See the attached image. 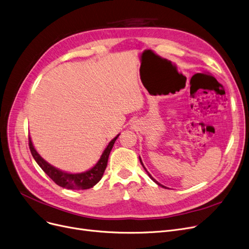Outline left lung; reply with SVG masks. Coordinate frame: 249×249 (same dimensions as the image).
I'll return each mask as SVG.
<instances>
[{
  "mask_svg": "<svg viewBox=\"0 0 249 249\" xmlns=\"http://www.w3.org/2000/svg\"><path fill=\"white\" fill-rule=\"evenodd\" d=\"M139 160H140V163H142V166H143V164H142V159H140V158H139ZM143 168H144V166H143ZM144 170H145V171H146V169H145V168H144ZM146 173H147V174H148V176H149V177H150V179H151V180H153V181H155V182H156V183H157V184H158V185H160V186H161V187H165V186H163V185H161V184H160V183H159V182H158V181H157V180H156V179H154V178H153V177H151V175H150V174H149V173H148V172H147V171H146Z\"/></svg>",
  "mask_w": 249,
  "mask_h": 249,
  "instance_id": "1",
  "label": "left lung"
}]
</instances>
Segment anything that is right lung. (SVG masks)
I'll list each match as a JSON object with an SVG mask.
<instances>
[{
  "instance_id": "add662e5",
  "label": "right lung",
  "mask_w": 249,
  "mask_h": 249,
  "mask_svg": "<svg viewBox=\"0 0 249 249\" xmlns=\"http://www.w3.org/2000/svg\"><path fill=\"white\" fill-rule=\"evenodd\" d=\"M118 136L119 135H117L114 139L111 140V142L104 150V153H103L100 160L96 163V165L93 168H91L90 170L86 171L84 173H80V174H69V173L60 171V170L56 169L55 167L51 166L37 154V151L35 149L34 144H32V142H31L30 137L28 140V145H29V149L31 151V155L36 160V163L38 164V166L53 182L56 183L57 185H59L61 187L68 188V189L80 190V189H89V188L93 187L96 183H98L102 179V177L104 175V172L107 168V159H109L110 153H111L113 145L116 142V139L118 138Z\"/></svg>"
}]
</instances>
